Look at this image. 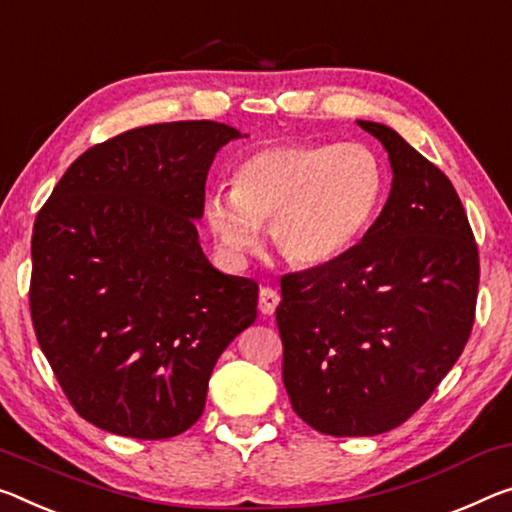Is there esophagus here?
I'll use <instances>...</instances> for the list:
<instances>
[{
  "label": "esophagus",
  "mask_w": 512,
  "mask_h": 512,
  "mask_svg": "<svg viewBox=\"0 0 512 512\" xmlns=\"http://www.w3.org/2000/svg\"><path fill=\"white\" fill-rule=\"evenodd\" d=\"M280 305V294L273 287H262L259 291V312L264 316H271L275 312V307Z\"/></svg>",
  "instance_id": "34e87169"
}]
</instances>
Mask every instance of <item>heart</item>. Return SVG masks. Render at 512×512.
<instances>
[{"mask_svg": "<svg viewBox=\"0 0 512 512\" xmlns=\"http://www.w3.org/2000/svg\"><path fill=\"white\" fill-rule=\"evenodd\" d=\"M385 173L364 143L282 141L250 150L232 175V191L205 198V221L223 253L243 259L269 223L271 241L294 266L342 257L371 225Z\"/></svg>", "mask_w": 512, "mask_h": 512, "instance_id": "b5f03b06", "label": "heart"}]
</instances>
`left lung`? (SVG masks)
<instances>
[{"label":"left lung","mask_w":512,"mask_h":512,"mask_svg":"<svg viewBox=\"0 0 512 512\" xmlns=\"http://www.w3.org/2000/svg\"><path fill=\"white\" fill-rule=\"evenodd\" d=\"M358 125L389 152L383 212L342 257L285 275L275 310L291 408L335 437L387 433L431 399L472 335L481 278L449 177L394 129Z\"/></svg>","instance_id":"8db88e82"}]
</instances>
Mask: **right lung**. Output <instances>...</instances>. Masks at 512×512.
<instances>
[{
    "label": "right lung",
    "instance_id": "add662e5",
    "mask_svg": "<svg viewBox=\"0 0 512 512\" xmlns=\"http://www.w3.org/2000/svg\"><path fill=\"white\" fill-rule=\"evenodd\" d=\"M237 136L214 120L129 129L72 161L40 207L31 321L70 405L102 431L191 428L218 355L257 319L259 285L216 271L193 221Z\"/></svg>",
    "mask_w": 512,
    "mask_h": 512
}]
</instances>
